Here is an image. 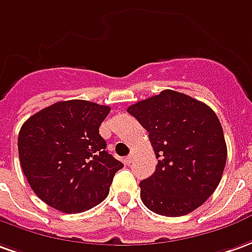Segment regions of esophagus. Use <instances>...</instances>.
Returning a JSON list of instances; mask_svg holds the SVG:
<instances>
[{"label":"esophagus","instance_id":"esophagus-1","mask_svg":"<svg viewBox=\"0 0 252 252\" xmlns=\"http://www.w3.org/2000/svg\"><path fill=\"white\" fill-rule=\"evenodd\" d=\"M133 159H134V155H133V154H130L129 156H126V158H125V163H126V164H130V163L133 162Z\"/></svg>","mask_w":252,"mask_h":252}]
</instances>
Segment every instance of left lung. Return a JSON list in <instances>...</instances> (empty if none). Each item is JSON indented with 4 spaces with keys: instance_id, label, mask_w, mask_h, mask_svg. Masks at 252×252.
I'll return each instance as SVG.
<instances>
[{
    "instance_id": "left-lung-1",
    "label": "left lung",
    "mask_w": 252,
    "mask_h": 252,
    "mask_svg": "<svg viewBox=\"0 0 252 252\" xmlns=\"http://www.w3.org/2000/svg\"><path fill=\"white\" fill-rule=\"evenodd\" d=\"M127 112L148 131L158 164L140 182L141 200L164 217L192 213L213 195L226 163V143L216 112L180 92L130 105Z\"/></svg>"
}]
</instances>
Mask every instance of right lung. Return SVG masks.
I'll use <instances>...</instances> for the list:
<instances>
[{"mask_svg":"<svg viewBox=\"0 0 252 252\" xmlns=\"http://www.w3.org/2000/svg\"><path fill=\"white\" fill-rule=\"evenodd\" d=\"M108 105L68 100L41 109L23 123L17 148L24 176L42 202L63 213H82L108 196L123 163L105 151L98 127Z\"/></svg>","mask_w":252,"mask_h":252,"instance_id":"1","label":"right lung"}]
</instances>
